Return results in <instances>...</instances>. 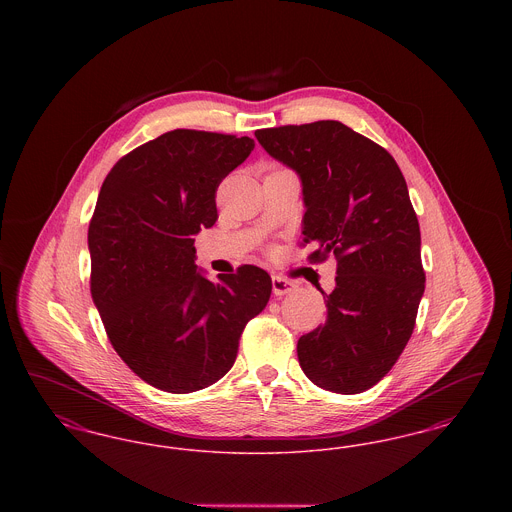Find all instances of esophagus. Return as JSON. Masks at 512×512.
Here are the masks:
<instances>
[{
    "label": "esophagus",
    "instance_id": "1",
    "mask_svg": "<svg viewBox=\"0 0 512 512\" xmlns=\"http://www.w3.org/2000/svg\"><path fill=\"white\" fill-rule=\"evenodd\" d=\"M293 290H295L293 282L282 278V276H272V292H274V295H288Z\"/></svg>",
    "mask_w": 512,
    "mask_h": 512
}]
</instances>
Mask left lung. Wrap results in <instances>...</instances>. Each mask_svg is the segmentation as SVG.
Returning a JSON list of instances; mask_svg holds the SVG:
<instances>
[{
  "label": "left lung",
  "mask_w": 512,
  "mask_h": 512,
  "mask_svg": "<svg viewBox=\"0 0 512 512\" xmlns=\"http://www.w3.org/2000/svg\"><path fill=\"white\" fill-rule=\"evenodd\" d=\"M255 136L301 176L307 211L299 245L317 244L309 263L338 261L334 292H322L324 324L297 341L299 365L322 390L363 393L411 340L426 282L403 172L384 147L338 121Z\"/></svg>",
  "instance_id": "1"
}]
</instances>
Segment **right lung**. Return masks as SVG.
I'll return each mask as SVG.
<instances>
[{
    "mask_svg": "<svg viewBox=\"0 0 512 512\" xmlns=\"http://www.w3.org/2000/svg\"><path fill=\"white\" fill-rule=\"evenodd\" d=\"M255 142L178 128L109 171L88 226L90 292L107 338L149 386L192 393L238 357L245 324L267 307V270L242 265L211 282L195 268V234L217 219V190Z\"/></svg>",
    "mask_w": 512,
    "mask_h": 512,
    "instance_id": "right-lung-1",
    "label": "right lung"
}]
</instances>
